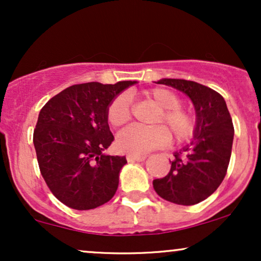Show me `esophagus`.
I'll list each match as a JSON object with an SVG mask.
<instances>
[{
  "label": "esophagus",
  "instance_id": "1",
  "mask_svg": "<svg viewBox=\"0 0 261 261\" xmlns=\"http://www.w3.org/2000/svg\"><path fill=\"white\" fill-rule=\"evenodd\" d=\"M146 155H137V154H127L126 160L128 162H142L146 160Z\"/></svg>",
  "mask_w": 261,
  "mask_h": 261
}]
</instances>
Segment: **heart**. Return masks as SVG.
I'll return each mask as SVG.
<instances>
[{
  "mask_svg": "<svg viewBox=\"0 0 261 261\" xmlns=\"http://www.w3.org/2000/svg\"><path fill=\"white\" fill-rule=\"evenodd\" d=\"M146 95L161 108V112L155 115L154 122H166L170 133L178 141H185L193 136L195 118L190 112L181 109L180 98L174 92L167 88H153L146 93ZM107 118L114 127H120L130 121L131 101L126 93L118 95L110 103ZM169 139V131L162 125L151 127L128 126L116 136V147L125 153L140 155L162 147Z\"/></svg>",
  "mask_w": 261,
  "mask_h": 261,
  "instance_id": "1",
  "label": "heart"
}]
</instances>
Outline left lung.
<instances>
[{"label":"left lung","instance_id":"1","mask_svg":"<svg viewBox=\"0 0 261 261\" xmlns=\"http://www.w3.org/2000/svg\"><path fill=\"white\" fill-rule=\"evenodd\" d=\"M155 83L187 94L195 109L196 121L191 142L174 152L169 173L154 179L153 188L167 201L195 205L215 193L226 175L234 136L232 118L222 95L208 87L175 79Z\"/></svg>","mask_w":261,"mask_h":261}]
</instances>
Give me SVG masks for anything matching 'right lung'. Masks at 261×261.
Wrapping results in <instances>:
<instances>
[{
  "instance_id": "1",
  "label": "right lung",
  "mask_w": 261,
  "mask_h": 261,
  "mask_svg": "<svg viewBox=\"0 0 261 261\" xmlns=\"http://www.w3.org/2000/svg\"><path fill=\"white\" fill-rule=\"evenodd\" d=\"M137 83L74 85L53 97L39 113L33 142L45 182L56 199L74 210H92L115 195L126 158L106 154L114 136L110 103Z\"/></svg>"
}]
</instances>
